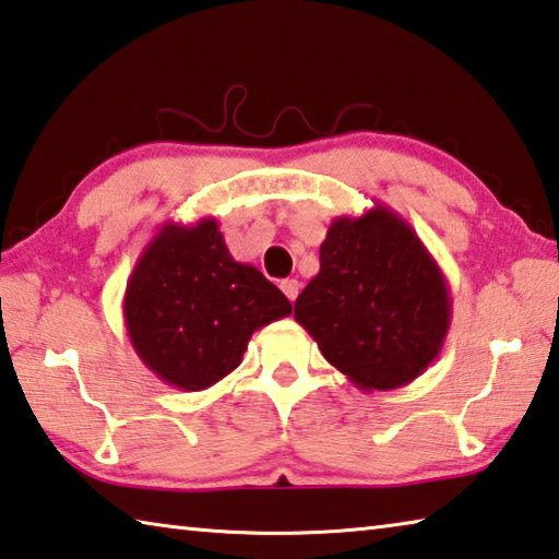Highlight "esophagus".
I'll use <instances>...</instances> for the list:
<instances>
[{"instance_id":"obj_1","label":"esophagus","mask_w":559,"mask_h":559,"mask_svg":"<svg viewBox=\"0 0 559 559\" xmlns=\"http://www.w3.org/2000/svg\"><path fill=\"white\" fill-rule=\"evenodd\" d=\"M281 290L283 293H286V298L293 302V300H296L298 298V290H300V283L296 281V278H286V281H283L281 283Z\"/></svg>"}]
</instances>
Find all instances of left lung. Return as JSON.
<instances>
[{"instance_id":"8db88e82","label":"left lung","mask_w":559,"mask_h":559,"mask_svg":"<svg viewBox=\"0 0 559 559\" xmlns=\"http://www.w3.org/2000/svg\"><path fill=\"white\" fill-rule=\"evenodd\" d=\"M296 320L322 357L361 391H393L438 359L452 320L438 261L399 212L377 205L337 217Z\"/></svg>"}]
</instances>
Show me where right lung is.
Listing matches in <instances>:
<instances>
[{"label": "right lung", "instance_id": "add662e5", "mask_svg": "<svg viewBox=\"0 0 559 559\" xmlns=\"http://www.w3.org/2000/svg\"><path fill=\"white\" fill-rule=\"evenodd\" d=\"M290 314V302L259 269L239 263L217 219L166 222L127 281L131 347L180 391L210 389L235 371L251 334Z\"/></svg>", "mask_w": 559, "mask_h": 559}]
</instances>
